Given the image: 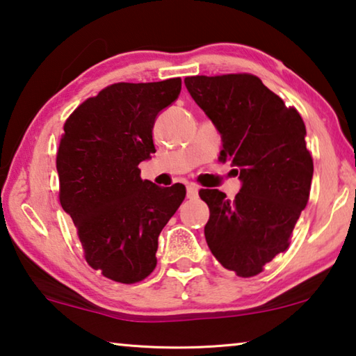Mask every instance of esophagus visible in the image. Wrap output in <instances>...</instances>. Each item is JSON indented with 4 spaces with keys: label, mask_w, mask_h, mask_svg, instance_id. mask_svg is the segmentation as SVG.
<instances>
[{
    "label": "esophagus",
    "mask_w": 356,
    "mask_h": 356,
    "mask_svg": "<svg viewBox=\"0 0 356 356\" xmlns=\"http://www.w3.org/2000/svg\"><path fill=\"white\" fill-rule=\"evenodd\" d=\"M197 195H200V188H197L195 184L186 185V196H188L190 200H196Z\"/></svg>",
    "instance_id": "34e87169"
}]
</instances>
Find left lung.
<instances>
[{
  "mask_svg": "<svg viewBox=\"0 0 356 356\" xmlns=\"http://www.w3.org/2000/svg\"><path fill=\"white\" fill-rule=\"evenodd\" d=\"M184 83L221 135L218 160L236 166L242 182L234 201L220 190L200 191L210 209L207 245L222 267L250 278L287 250L308 204L314 166L305 122L254 75H197Z\"/></svg>",
  "mask_w": 356,
  "mask_h": 356,
  "instance_id": "8db88e82",
  "label": "left lung"
}]
</instances>
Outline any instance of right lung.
<instances>
[{
    "label": "right lung",
    "mask_w": 356,
    "mask_h": 356,
    "mask_svg": "<svg viewBox=\"0 0 356 356\" xmlns=\"http://www.w3.org/2000/svg\"><path fill=\"white\" fill-rule=\"evenodd\" d=\"M180 89V78L111 84L64 124L59 201L88 264L113 281L134 284L154 272L161 229L186 195L182 184L143 180L138 168L155 152L154 124Z\"/></svg>",
    "instance_id": "1"
}]
</instances>
